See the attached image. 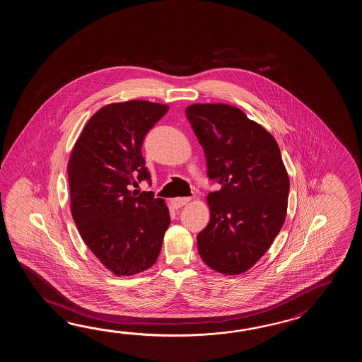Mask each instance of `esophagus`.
Returning a JSON list of instances; mask_svg holds the SVG:
<instances>
[{
  "label": "esophagus",
  "mask_w": 362,
  "mask_h": 362,
  "mask_svg": "<svg viewBox=\"0 0 362 362\" xmlns=\"http://www.w3.org/2000/svg\"><path fill=\"white\" fill-rule=\"evenodd\" d=\"M189 202H190L189 197H181V198H175L172 200V204L176 208H181L184 207L185 204L189 203Z\"/></svg>",
  "instance_id": "34e87169"
}]
</instances>
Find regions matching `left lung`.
Returning a JSON list of instances; mask_svg holds the SVG:
<instances>
[{"label":"left lung","mask_w":362,"mask_h":362,"mask_svg":"<svg viewBox=\"0 0 362 362\" xmlns=\"http://www.w3.org/2000/svg\"><path fill=\"white\" fill-rule=\"evenodd\" d=\"M204 150L211 218L198 234V252L223 274L250 269L285 223L290 180L276 139L239 108L192 105L185 111Z\"/></svg>","instance_id":"8db88e82"}]
</instances>
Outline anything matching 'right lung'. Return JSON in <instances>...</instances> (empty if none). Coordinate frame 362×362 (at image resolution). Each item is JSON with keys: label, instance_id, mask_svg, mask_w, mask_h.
Listing matches in <instances>:
<instances>
[{"label": "right lung", "instance_id": "obj_1", "mask_svg": "<svg viewBox=\"0 0 362 362\" xmlns=\"http://www.w3.org/2000/svg\"><path fill=\"white\" fill-rule=\"evenodd\" d=\"M167 111L147 100L107 105L86 123L69 156L72 217L85 245L116 276L153 267L170 226L164 200L129 190L142 181L151 185L141 150Z\"/></svg>", "mask_w": 362, "mask_h": 362}]
</instances>
